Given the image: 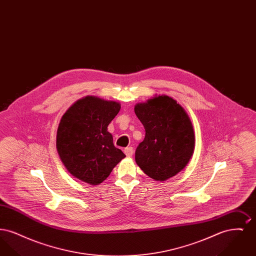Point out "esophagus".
Listing matches in <instances>:
<instances>
[{"label": "esophagus", "mask_w": 256, "mask_h": 256, "mask_svg": "<svg viewBox=\"0 0 256 256\" xmlns=\"http://www.w3.org/2000/svg\"><path fill=\"white\" fill-rule=\"evenodd\" d=\"M124 154L128 158H132L134 156V148L132 146H128L124 148Z\"/></svg>", "instance_id": "esophagus-1"}]
</instances>
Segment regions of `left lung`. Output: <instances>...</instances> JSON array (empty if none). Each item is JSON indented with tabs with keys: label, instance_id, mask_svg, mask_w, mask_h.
<instances>
[{
	"label": "left lung",
	"instance_id": "left-lung-1",
	"mask_svg": "<svg viewBox=\"0 0 256 256\" xmlns=\"http://www.w3.org/2000/svg\"><path fill=\"white\" fill-rule=\"evenodd\" d=\"M146 135L137 146L135 161L146 176L165 182L186 167L195 148L191 119L182 106L167 95H156L134 106Z\"/></svg>",
	"mask_w": 256,
	"mask_h": 256
}]
</instances>
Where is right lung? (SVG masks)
<instances>
[{"label":"right lung","mask_w":256,"mask_h":256,"mask_svg":"<svg viewBox=\"0 0 256 256\" xmlns=\"http://www.w3.org/2000/svg\"><path fill=\"white\" fill-rule=\"evenodd\" d=\"M120 110L118 102L86 96L74 102L61 117L56 150L63 165L76 178L98 185L126 158L114 146L108 130Z\"/></svg>","instance_id":"add662e5"}]
</instances>
